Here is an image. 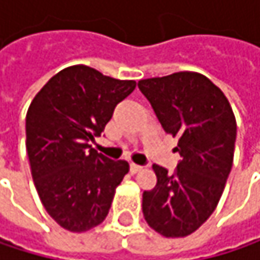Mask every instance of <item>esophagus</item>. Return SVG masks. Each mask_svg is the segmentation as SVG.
Masks as SVG:
<instances>
[{
    "mask_svg": "<svg viewBox=\"0 0 260 260\" xmlns=\"http://www.w3.org/2000/svg\"><path fill=\"white\" fill-rule=\"evenodd\" d=\"M129 169L132 173H138V172H141V170H143V166H138V164H134V162H132V164L129 166Z\"/></svg>",
    "mask_w": 260,
    "mask_h": 260,
    "instance_id": "esophagus-1",
    "label": "esophagus"
}]
</instances>
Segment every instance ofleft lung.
<instances>
[{
	"label": "left lung",
	"instance_id": "8db88e82",
	"mask_svg": "<svg viewBox=\"0 0 260 260\" xmlns=\"http://www.w3.org/2000/svg\"><path fill=\"white\" fill-rule=\"evenodd\" d=\"M162 129L179 137L173 175L153 164L156 185L143 192L147 224L166 238L197 231L214 212L234 162L236 120L224 93L206 77L178 72L138 81Z\"/></svg>",
	"mask_w": 260,
	"mask_h": 260
}]
</instances>
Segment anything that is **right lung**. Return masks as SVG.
<instances>
[{
	"label": "right lung",
	"mask_w": 260,
	"mask_h": 260,
	"mask_svg": "<svg viewBox=\"0 0 260 260\" xmlns=\"http://www.w3.org/2000/svg\"><path fill=\"white\" fill-rule=\"evenodd\" d=\"M135 85L88 66H71L49 79L28 108L32 181L46 212L71 232L90 231L105 220L117 185L129 172L125 159L98 153L90 141Z\"/></svg>",
	"instance_id": "right-lung-1"
}]
</instances>
